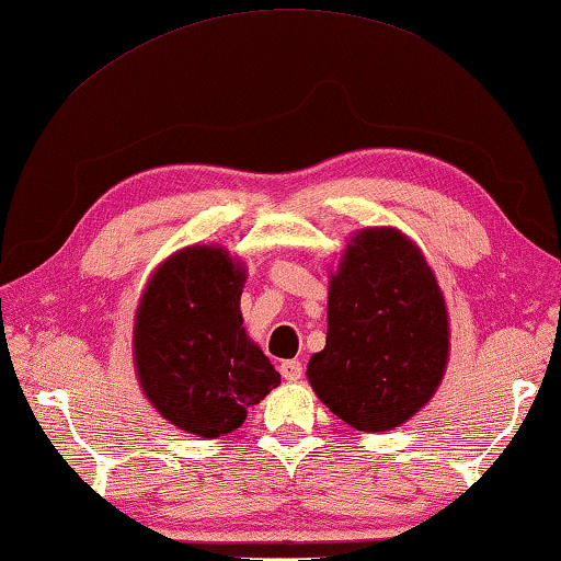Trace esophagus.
<instances>
[{
	"label": "esophagus",
	"instance_id": "34e87169",
	"mask_svg": "<svg viewBox=\"0 0 561 561\" xmlns=\"http://www.w3.org/2000/svg\"><path fill=\"white\" fill-rule=\"evenodd\" d=\"M279 373H282V378L287 380V382H297V380H301L304 368H301L299 360H284L279 365Z\"/></svg>",
	"mask_w": 561,
	"mask_h": 561
}]
</instances>
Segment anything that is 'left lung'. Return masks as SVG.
Here are the masks:
<instances>
[{"label":"left lung","mask_w":561,"mask_h":561,"mask_svg":"<svg viewBox=\"0 0 561 561\" xmlns=\"http://www.w3.org/2000/svg\"><path fill=\"white\" fill-rule=\"evenodd\" d=\"M325 348L307 378L316 397L358 432H390L426 407L449 363V311L416 242L363 228L329 272Z\"/></svg>","instance_id":"8db88e82"}]
</instances>
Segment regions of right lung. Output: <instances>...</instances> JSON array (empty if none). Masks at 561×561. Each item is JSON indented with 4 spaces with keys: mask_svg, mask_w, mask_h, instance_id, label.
Here are the masks:
<instances>
[{
    "mask_svg": "<svg viewBox=\"0 0 561 561\" xmlns=\"http://www.w3.org/2000/svg\"><path fill=\"white\" fill-rule=\"evenodd\" d=\"M248 267L216 245H188L159 264L141 291L131 358L141 392L176 430L218 439L242 426L279 373L242 325Z\"/></svg>",
    "mask_w": 561,
    "mask_h": 561,
    "instance_id": "right-lung-1",
    "label": "right lung"
}]
</instances>
